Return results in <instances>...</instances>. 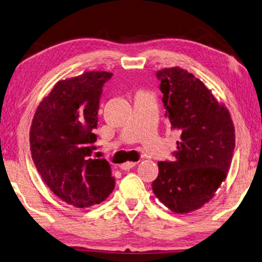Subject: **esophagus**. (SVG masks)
I'll return each instance as SVG.
<instances>
[{"label": "esophagus", "instance_id": "1", "mask_svg": "<svg viewBox=\"0 0 262 262\" xmlns=\"http://www.w3.org/2000/svg\"><path fill=\"white\" fill-rule=\"evenodd\" d=\"M137 165V162L135 161H127V162H124V164H122L120 167L122 170H129L131 169V168H133Z\"/></svg>", "mask_w": 262, "mask_h": 262}]
</instances>
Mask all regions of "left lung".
<instances>
[{
    "label": "left lung",
    "mask_w": 262,
    "mask_h": 262,
    "mask_svg": "<svg viewBox=\"0 0 262 262\" xmlns=\"http://www.w3.org/2000/svg\"><path fill=\"white\" fill-rule=\"evenodd\" d=\"M171 129L180 133L172 161H159L152 190L170 211L184 214L210 201L226 178L235 146L228 110L193 74L179 67L156 74Z\"/></svg>",
    "instance_id": "left-lung-1"
}]
</instances>
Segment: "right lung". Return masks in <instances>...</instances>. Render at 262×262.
<instances>
[{"label": "right lung", "mask_w": 262, "mask_h": 262, "mask_svg": "<svg viewBox=\"0 0 262 262\" xmlns=\"http://www.w3.org/2000/svg\"><path fill=\"white\" fill-rule=\"evenodd\" d=\"M112 76L107 72H86L59 80L33 116L32 160L52 193L73 206L100 204L115 187L108 161L92 158L100 98Z\"/></svg>", "instance_id": "obj_1"}]
</instances>
